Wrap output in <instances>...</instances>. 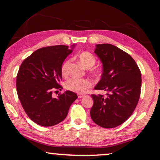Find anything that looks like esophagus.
Masks as SVG:
<instances>
[{
    "mask_svg": "<svg viewBox=\"0 0 160 160\" xmlns=\"http://www.w3.org/2000/svg\"><path fill=\"white\" fill-rule=\"evenodd\" d=\"M85 96V94H78V98H82Z\"/></svg>",
    "mask_w": 160,
    "mask_h": 160,
    "instance_id": "esophagus-1",
    "label": "esophagus"
}]
</instances>
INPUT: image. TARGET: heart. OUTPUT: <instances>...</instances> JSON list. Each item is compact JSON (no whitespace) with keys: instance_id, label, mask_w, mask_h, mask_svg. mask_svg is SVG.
<instances>
[{"instance_id":"heart-1","label":"heart","mask_w":160,"mask_h":160,"mask_svg":"<svg viewBox=\"0 0 160 160\" xmlns=\"http://www.w3.org/2000/svg\"><path fill=\"white\" fill-rule=\"evenodd\" d=\"M78 58L80 63L86 68H90L96 63V58L92 53L88 51H83L78 54ZM70 60L68 59L64 62L61 66V74L63 76H67L69 73V66ZM92 73L97 78H99L102 74L103 70L101 68H95L92 69ZM92 86L91 81L87 78H71L67 80L65 82V88L66 90L74 92L79 94L85 93L87 90L90 88Z\"/></svg>"}]
</instances>
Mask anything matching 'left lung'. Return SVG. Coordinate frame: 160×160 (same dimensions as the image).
Listing matches in <instances>:
<instances>
[{
  "label": "left lung",
  "instance_id": "8db88e82",
  "mask_svg": "<svg viewBox=\"0 0 160 160\" xmlns=\"http://www.w3.org/2000/svg\"><path fill=\"white\" fill-rule=\"evenodd\" d=\"M103 64L102 78L94 89L109 92L107 97L92 94V121L104 128L123 123L133 113L141 91V72L128 53L110 44L96 46Z\"/></svg>",
  "mask_w": 160,
  "mask_h": 160
}]
</instances>
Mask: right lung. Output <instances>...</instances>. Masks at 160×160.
Listing matches in <instances>:
<instances>
[{"mask_svg":"<svg viewBox=\"0 0 160 160\" xmlns=\"http://www.w3.org/2000/svg\"><path fill=\"white\" fill-rule=\"evenodd\" d=\"M72 52L65 45L51 46L35 51L22 63L16 80L18 98L29 118L48 127L63 121L70 107L78 98L71 91L52 97L53 90H61V66Z\"/></svg>","mask_w":160,"mask_h":160,"instance_id":"right-lung-1","label":"right lung"}]
</instances>
